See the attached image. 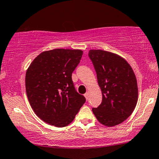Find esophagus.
I'll list each match as a JSON object with an SVG mask.
<instances>
[{
  "label": "esophagus",
  "mask_w": 159,
  "mask_h": 159,
  "mask_svg": "<svg viewBox=\"0 0 159 159\" xmlns=\"http://www.w3.org/2000/svg\"><path fill=\"white\" fill-rule=\"evenodd\" d=\"M84 96H85V99H86V100H89V93L86 92L85 94H84Z\"/></svg>",
  "instance_id": "esophagus-1"
}]
</instances>
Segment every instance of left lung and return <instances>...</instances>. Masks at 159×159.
<instances>
[{
    "mask_svg": "<svg viewBox=\"0 0 159 159\" xmlns=\"http://www.w3.org/2000/svg\"><path fill=\"white\" fill-rule=\"evenodd\" d=\"M102 95V102L92 111L100 124L116 126L127 119L135 109L139 90L137 80L126 59L111 52L89 50Z\"/></svg>",
    "mask_w": 159,
    "mask_h": 159,
    "instance_id": "1",
    "label": "left lung"
}]
</instances>
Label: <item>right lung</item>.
<instances>
[{
  "label": "right lung",
  "mask_w": 159,
  "mask_h": 159,
  "mask_svg": "<svg viewBox=\"0 0 159 159\" xmlns=\"http://www.w3.org/2000/svg\"><path fill=\"white\" fill-rule=\"evenodd\" d=\"M83 53L81 50H47L27 68L28 100L35 115L47 124L57 127L68 126L85 103V97L75 91L71 78Z\"/></svg>",
  "instance_id": "right-lung-1"
}]
</instances>
